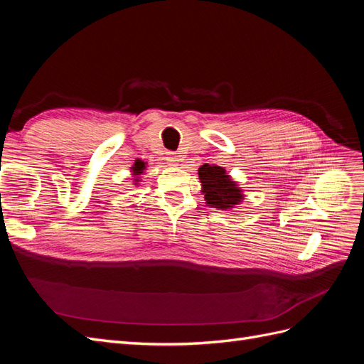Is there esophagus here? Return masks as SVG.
<instances>
[{"label": "esophagus", "mask_w": 364, "mask_h": 364, "mask_svg": "<svg viewBox=\"0 0 364 364\" xmlns=\"http://www.w3.org/2000/svg\"><path fill=\"white\" fill-rule=\"evenodd\" d=\"M165 159H167V161H168L170 164H173V165L181 162L179 155H178V153H174V151H168V153H167V158H165Z\"/></svg>", "instance_id": "1"}]
</instances>
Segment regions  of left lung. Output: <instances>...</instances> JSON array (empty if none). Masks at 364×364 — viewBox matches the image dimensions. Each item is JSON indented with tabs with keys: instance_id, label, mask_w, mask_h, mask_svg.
<instances>
[{
	"instance_id": "obj_1",
	"label": "left lung",
	"mask_w": 364,
	"mask_h": 364,
	"mask_svg": "<svg viewBox=\"0 0 364 364\" xmlns=\"http://www.w3.org/2000/svg\"><path fill=\"white\" fill-rule=\"evenodd\" d=\"M199 178L209 206L228 211L229 208H234V205H238L243 199L241 190L237 188V183L230 181L225 168L218 165H202L199 168Z\"/></svg>"
}]
</instances>
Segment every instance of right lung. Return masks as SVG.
Listing matches in <instances>:
<instances>
[{"mask_svg": "<svg viewBox=\"0 0 364 364\" xmlns=\"http://www.w3.org/2000/svg\"><path fill=\"white\" fill-rule=\"evenodd\" d=\"M144 168H146V165H144V162H142V161H136L134 167H132V170H134L135 174L142 173V170H144Z\"/></svg>", "mask_w": 364, "mask_h": 364, "instance_id": "add662e5", "label": "right lung"}]
</instances>
